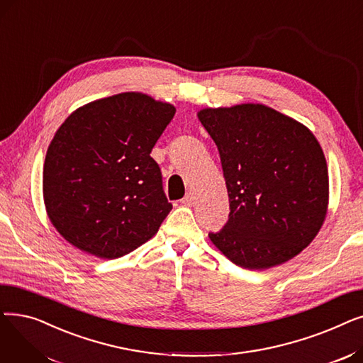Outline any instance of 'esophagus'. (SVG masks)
<instances>
[{"label":"esophagus","mask_w":363,"mask_h":363,"mask_svg":"<svg viewBox=\"0 0 363 363\" xmlns=\"http://www.w3.org/2000/svg\"><path fill=\"white\" fill-rule=\"evenodd\" d=\"M181 203L184 204V206H193L194 204V196L189 193V194H186L182 200H181Z\"/></svg>","instance_id":"34e87169"}]
</instances>
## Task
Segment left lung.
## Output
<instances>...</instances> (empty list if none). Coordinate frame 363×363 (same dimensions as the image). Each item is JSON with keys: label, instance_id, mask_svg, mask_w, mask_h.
Listing matches in <instances>:
<instances>
[{"label": "left lung", "instance_id": "8db88e82", "mask_svg": "<svg viewBox=\"0 0 363 363\" xmlns=\"http://www.w3.org/2000/svg\"><path fill=\"white\" fill-rule=\"evenodd\" d=\"M230 197V218L208 238L233 263L268 269L297 256L328 207V169L313 133L263 104L203 108Z\"/></svg>", "mask_w": 363, "mask_h": 363}]
</instances>
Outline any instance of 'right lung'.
Masks as SVG:
<instances>
[{
    "label": "right lung",
    "mask_w": 363,
    "mask_h": 363,
    "mask_svg": "<svg viewBox=\"0 0 363 363\" xmlns=\"http://www.w3.org/2000/svg\"><path fill=\"white\" fill-rule=\"evenodd\" d=\"M175 107L123 92L74 110L47 150L43 189L65 240L101 259L133 252L172 211L150 152Z\"/></svg>",
    "instance_id": "right-lung-1"
}]
</instances>
